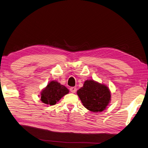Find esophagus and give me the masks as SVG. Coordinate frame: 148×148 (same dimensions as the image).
Listing matches in <instances>:
<instances>
[{
    "label": "esophagus",
    "mask_w": 148,
    "mask_h": 148,
    "mask_svg": "<svg viewBox=\"0 0 148 148\" xmlns=\"http://www.w3.org/2000/svg\"><path fill=\"white\" fill-rule=\"evenodd\" d=\"M70 90L72 93H75V92L77 90V88L75 87V86H71V87H70Z\"/></svg>",
    "instance_id": "obj_1"
}]
</instances>
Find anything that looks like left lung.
I'll return each instance as SVG.
<instances>
[{"instance_id":"left-lung-1","label":"left lung","mask_w":148,"mask_h":148,"mask_svg":"<svg viewBox=\"0 0 148 148\" xmlns=\"http://www.w3.org/2000/svg\"><path fill=\"white\" fill-rule=\"evenodd\" d=\"M77 94L86 109L93 112L105 110L110 100L108 87L93 80L85 81Z\"/></svg>"}]
</instances>
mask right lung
<instances>
[{"instance_id":"1","label":"right lung","mask_w":148,"mask_h":148,"mask_svg":"<svg viewBox=\"0 0 148 148\" xmlns=\"http://www.w3.org/2000/svg\"><path fill=\"white\" fill-rule=\"evenodd\" d=\"M68 92L69 90L66 86L57 82L51 81L42 91L41 100L43 103L53 106Z\"/></svg>"}]
</instances>
